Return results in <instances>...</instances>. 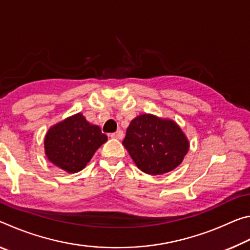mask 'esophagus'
Wrapping results in <instances>:
<instances>
[{"label":"esophagus","mask_w":250,"mask_h":250,"mask_svg":"<svg viewBox=\"0 0 250 250\" xmlns=\"http://www.w3.org/2000/svg\"><path fill=\"white\" fill-rule=\"evenodd\" d=\"M110 137L113 138V139H119V140H121V139L124 138V131L118 130V131H116V132L110 134Z\"/></svg>","instance_id":"esophagus-1"}]
</instances>
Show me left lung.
Returning <instances> with one entry per match:
<instances>
[{"mask_svg":"<svg viewBox=\"0 0 250 250\" xmlns=\"http://www.w3.org/2000/svg\"><path fill=\"white\" fill-rule=\"evenodd\" d=\"M122 145L137 167L151 175L174 170L189 147L188 138L176 122L149 113L130 122Z\"/></svg>","mask_w":250,"mask_h":250,"instance_id":"left-lung-1","label":"left lung"}]
</instances>
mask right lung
Listing matches in <instances>:
<instances>
[{"instance_id":"1","label":"right lung","mask_w":250,"mask_h":250,"mask_svg":"<svg viewBox=\"0 0 250 250\" xmlns=\"http://www.w3.org/2000/svg\"><path fill=\"white\" fill-rule=\"evenodd\" d=\"M107 140L99 126L89 124L79 112L50 126L44 140L45 154L62 170L77 173Z\"/></svg>"}]
</instances>
